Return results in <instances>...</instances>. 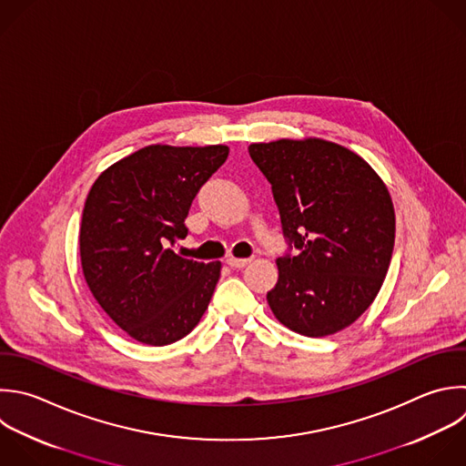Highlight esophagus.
<instances>
[{
  "instance_id": "34e87169",
  "label": "esophagus",
  "mask_w": 466,
  "mask_h": 466,
  "mask_svg": "<svg viewBox=\"0 0 466 466\" xmlns=\"http://www.w3.org/2000/svg\"><path fill=\"white\" fill-rule=\"evenodd\" d=\"M226 262H228V266H231V268H235V269H240V268L248 266V264L251 262V258H237V257H229Z\"/></svg>"
}]
</instances>
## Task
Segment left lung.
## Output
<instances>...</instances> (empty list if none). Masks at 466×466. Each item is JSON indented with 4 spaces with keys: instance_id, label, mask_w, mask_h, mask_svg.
Returning a JSON list of instances; mask_svg holds the SVG:
<instances>
[{
    "instance_id": "obj_1",
    "label": "left lung",
    "mask_w": 466,
    "mask_h": 466,
    "mask_svg": "<svg viewBox=\"0 0 466 466\" xmlns=\"http://www.w3.org/2000/svg\"><path fill=\"white\" fill-rule=\"evenodd\" d=\"M271 184L284 235L299 255L279 257L268 291L275 319L306 337L333 335L375 300L395 240L382 178L357 153L322 138L251 144Z\"/></svg>"
}]
</instances>
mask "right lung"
I'll return each mask as SVG.
<instances>
[{
	"instance_id": "add662e5",
	"label": "right lung",
	"mask_w": 466,
	"mask_h": 466,
	"mask_svg": "<svg viewBox=\"0 0 466 466\" xmlns=\"http://www.w3.org/2000/svg\"><path fill=\"white\" fill-rule=\"evenodd\" d=\"M228 146L155 144L109 166L93 184L80 226L86 282L102 309L135 340L166 346L200 322L222 264L169 246L200 186L226 162Z\"/></svg>"
}]
</instances>
